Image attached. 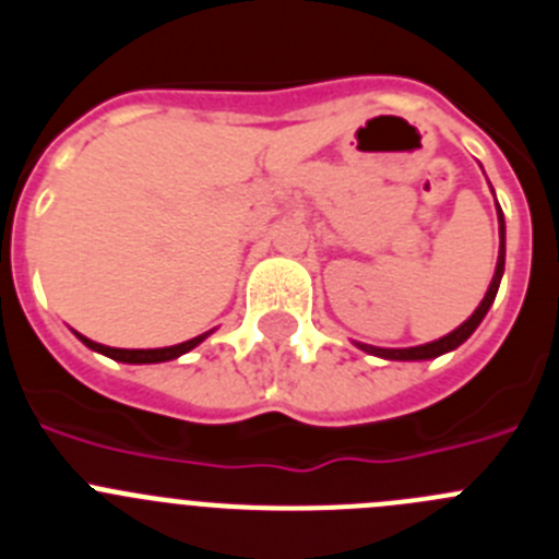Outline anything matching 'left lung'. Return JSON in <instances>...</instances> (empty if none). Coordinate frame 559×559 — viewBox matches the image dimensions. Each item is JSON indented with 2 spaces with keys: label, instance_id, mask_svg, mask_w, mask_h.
Wrapping results in <instances>:
<instances>
[{
  "label": "left lung",
  "instance_id": "8db88e82",
  "mask_svg": "<svg viewBox=\"0 0 559 559\" xmlns=\"http://www.w3.org/2000/svg\"><path fill=\"white\" fill-rule=\"evenodd\" d=\"M498 235H501V249H498V265H496V274H492V283L490 288H487V294H484L481 305H478L476 310H473V316L467 319L464 324H459L453 333L442 335L439 341H431V344H419V347H406V349H383V347H369V344H358L364 353L369 355H378V358H389V360H428V358H437V355H445L451 353V349H456L459 344H464V341L471 338L473 330L481 324V319L487 316V310H490V305L496 302V294H498V285H501V274H503V254H507V249H503V215H501V206H498Z\"/></svg>",
  "mask_w": 559,
  "mask_h": 559
}]
</instances>
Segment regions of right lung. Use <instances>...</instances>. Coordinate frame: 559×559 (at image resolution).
Segmentation results:
<instances>
[{"instance_id": "1", "label": "right lung", "mask_w": 559, "mask_h": 559, "mask_svg": "<svg viewBox=\"0 0 559 559\" xmlns=\"http://www.w3.org/2000/svg\"><path fill=\"white\" fill-rule=\"evenodd\" d=\"M206 335H210V333L195 335V338L185 341V344H176V347H159V349H117V347H106V344L88 341L86 335H81V333H78V338H81L88 349H95V353L108 355V358H114V360H122V364H162V360L179 358V355L190 353L192 347H199V344L206 338Z\"/></svg>"}]
</instances>
